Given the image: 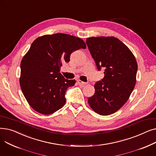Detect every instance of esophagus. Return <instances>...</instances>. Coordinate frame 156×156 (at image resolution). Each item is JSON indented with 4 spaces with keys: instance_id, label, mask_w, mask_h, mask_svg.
Returning <instances> with one entry per match:
<instances>
[{
    "instance_id": "34e87169",
    "label": "esophagus",
    "mask_w": 156,
    "mask_h": 156,
    "mask_svg": "<svg viewBox=\"0 0 156 156\" xmlns=\"http://www.w3.org/2000/svg\"><path fill=\"white\" fill-rule=\"evenodd\" d=\"M77 83H78V85H79L80 86H81V87H83L84 85H85L87 83H86V82H83V81H81V80H77Z\"/></svg>"
}]
</instances>
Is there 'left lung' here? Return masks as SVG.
Here are the masks:
<instances>
[{
    "label": "left lung",
    "instance_id": "left-lung-1",
    "mask_svg": "<svg viewBox=\"0 0 156 156\" xmlns=\"http://www.w3.org/2000/svg\"><path fill=\"white\" fill-rule=\"evenodd\" d=\"M86 44L97 69H104V77L95 83V94L88 102L97 114L109 115L118 111L132 94L137 62L128 47L117 38L93 37L87 38Z\"/></svg>",
    "mask_w": 156,
    "mask_h": 156
}]
</instances>
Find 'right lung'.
I'll return each mask as SVG.
<instances>
[{
  "instance_id": "add662e5",
  "label": "right lung",
  "mask_w": 156,
  "mask_h": 156,
  "mask_svg": "<svg viewBox=\"0 0 156 156\" xmlns=\"http://www.w3.org/2000/svg\"><path fill=\"white\" fill-rule=\"evenodd\" d=\"M86 48L83 40L64 34L45 35L34 41L21 62V90L31 107L39 113L51 114L66 103L65 94L75 80H67L59 73L62 62Z\"/></svg>"
}]
</instances>
